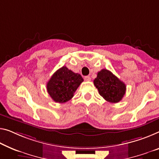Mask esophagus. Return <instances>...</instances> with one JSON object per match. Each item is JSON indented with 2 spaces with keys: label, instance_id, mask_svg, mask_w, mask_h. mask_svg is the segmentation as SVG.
I'll return each instance as SVG.
<instances>
[{
  "label": "esophagus",
  "instance_id": "esophagus-1",
  "mask_svg": "<svg viewBox=\"0 0 159 159\" xmlns=\"http://www.w3.org/2000/svg\"><path fill=\"white\" fill-rule=\"evenodd\" d=\"M84 79L85 81L89 82V81H90V80H91V77H90L89 76H85V77H84Z\"/></svg>",
  "mask_w": 159,
  "mask_h": 159
}]
</instances>
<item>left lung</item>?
<instances>
[{
  "label": "left lung",
  "mask_w": 159,
  "mask_h": 159,
  "mask_svg": "<svg viewBox=\"0 0 159 159\" xmlns=\"http://www.w3.org/2000/svg\"><path fill=\"white\" fill-rule=\"evenodd\" d=\"M94 84L99 93L107 102L117 103L123 98L126 92V85L108 70L103 69L97 73Z\"/></svg>",
  "instance_id": "left-lung-1"
}]
</instances>
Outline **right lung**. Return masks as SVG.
I'll return each instance as SVG.
<instances>
[{"mask_svg": "<svg viewBox=\"0 0 159 159\" xmlns=\"http://www.w3.org/2000/svg\"><path fill=\"white\" fill-rule=\"evenodd\" d=\"M84 81L81 75L63 66L57 70L47 83L48 94L55 102L65 103L71 99L80 84Z\"/></svg>", "mask_w": 159, "mask_h": 159, "instance_id": "1", "label": "right lung"}]
</instances>
